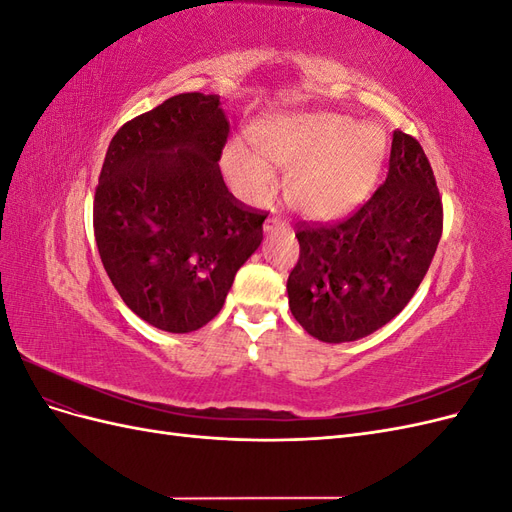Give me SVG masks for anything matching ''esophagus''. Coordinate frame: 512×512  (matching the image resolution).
Segmentation results:
<instances>
[{
	"instance_id": "34e87169",
	"label": "esophagus",
	"mask_w": 512,
	"mask_h": 512,
	"mask_svg": "<svg viewBox=\"0 0 512 512\" xmlns=\"http://www.w3.org/2000/svg\"><path fill=\"white\" fill-rule=\"evenodd\" d=\"M286 222L280 218V215H271V218L265 222V226H262V230H265V235H269V232H273L275 228H284Z\"/></svg>"
}]
</instances>
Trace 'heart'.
Wrapping results in <instances>:
<instances>
[{"label": "heart", "instance_id": "1", "mask_svg": "<svg viewBox=\"0 0 512 512\" xmlns=\"http://www.w3.org/2000/svg\"><path fill=\"white\" fill-rule=\"evenodd\" d=\"M256 149L230 145L226 177L245 200L262 203L275 190L273 166L288 168V203L312 218H333L359 203L384 162L386 138L369 121L342 113H282L256 121Z\"/></svg>", "mask_w": 512, "mask_h": 512}]
</instances>
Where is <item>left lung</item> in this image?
Wrapping results in <instances>:
<instances>
[{
    "label": "left lung",
    "mask_w": 512,
    "mask_h": 512,
    "mask_svg": "<svg viewBox=\"0 0 512 512\" xmlns=\"http://www.w3.org/2000/svg\"><path fill=\"white\" fill-rule=\"evenodd\" d=\"M442 237V200L416 138L393 132L389 175L367 203L333 226L297 232L288 305L320 342L367 337L408 305Z\"/></svg>",
    "instance_id": "obj_1"
}]
</instances>
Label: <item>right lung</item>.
I'll list each match as a JSON object with an SVG mask.
<instances>
[{"instance_id": "obj_1", "label": "right lung", "mask_w": 512, "mask_h": 512, "mask_svg": "<svg viewBox=\"0 0 512 512\" xmlns=\"http://www.w3.org/2000/svg\"><path fill=\"white\" fill-rule=\"evenodd\" d=\"M220 96L179 94L119 128L94 200L102 265L151 327L190 333L220 314L267 215L226 188Z\"/></svg>"}]
</instances>
